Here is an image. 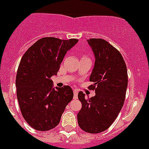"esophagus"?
<instances>
[{
  "instance_id": "1",
  "label": "esophagus",
  "mask_w": 149,
  "mask_h": 149,
  "mask_svg": "<svg viewBox=\"0 0 149 149\" xmlns=\"http://www.w3.org/2000/svg\"><path fill=\"white\" fill-rule=\"evenodd\" d=\"M78 93H79V90H78L77 89H74V90H73V94H74V98H75V99H77Z\"/></svg>"
}]
</instances>
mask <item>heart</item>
I'll return each mask as SVG.
<instances>
[{
	"mask_svg": "<svg viewBox=\"0 0 149 149\" xmlns=\"http://www.w3.org/2000/svg\"><path fill=\"white\" fill-rule=\"evenodd\" d=\"M82 58H88V56H87V55H82L81 56V59H82Z\"/></svg>",
	"mask_w": 149,
	"mask_h": 149,
	"instance_id": "b5f03b06",
	"label": "heart"
}]
</instances>
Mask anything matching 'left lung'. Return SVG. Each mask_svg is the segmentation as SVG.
Wrapping results in <instances>:
<instances>
[{
    "label": "left lung",
    "mask_w": 149,
    "mask_h": 149,
    "mask_svg": "<svg viewBox=\"0 0 149 149\" xmlns=\"http://www.w3.org/2000/svg\"><path fill=\"white\" fill-rule=\"evenodd\" d=\"M95 61L89 88L95 95L78 94L81 109L77 115L78 123L83 131L92 134L102 132L112 124L124 104L128 85L127 68L121 54L102 39L87 40Z\"/></svg>",
    "instance_id": "8db88e82"
}]
</instances>
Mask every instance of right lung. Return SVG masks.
Masks as SVG:
<instances>
[{"label":"right lung","instance_id":"add662e5","mask_svg":"<svg viewBox=\"0 0 149 149\" xmlns=\"http://www.w3.org/2000/svg\"><path fill=\"white\" fill-rule=\"evenodd\" d=\"M78 41L43 37L20 60L16 76L17 97L23 118L36 130L48 131L57 126L73 99L70 86L54 88L51 78L57 74L67 51Z\"/></svg>","mask_w":149,"mask_h":149}]
</instances>
